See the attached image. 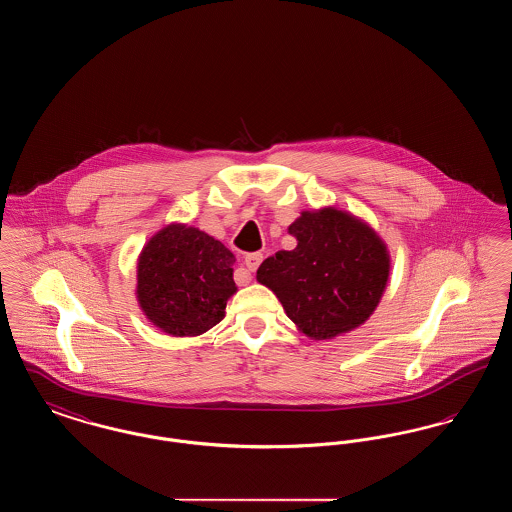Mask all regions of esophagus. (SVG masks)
Instances as JSON below:
<instances>
[{
	"mask_svg": "<svg viewBox=\"0 0 512 512\" xmlns=\"http://www.w3.org/2000/svg\"><path fill=\"white\" fill-rule=\"evenodd\" d=\"M261 261H263V255L261 253H249V255H245V267L247 270H251V272H255L259 265H261Z\"/></svg>",
	"mask_w": 512,
	"mask_h": 512,
	"instance_id": "esophagus-1",
	"label": "esophagus"
}]
</instances>
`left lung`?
Returning a JSON list of instances; mask_svg holds the SVG:
<instances>
[{
  "label": "left lung",
  "mask_w": 512,
  "mask_h": 512,
  "mask_svg": "<svg viewBox=\"0 0 512 512\" xmlns=\"http://www.w3.org/2000/svg\"><path fill=\"white\" fill-rule=\"evenodd\" d=\"M288 232L295 249L265 259L257 280L309 338L332 340L361 326L386 290V244L368 224L334 207L303 211Z\"/></svg>",
  "instance_id": "1"
}]
</instances>
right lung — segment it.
<instances>
[{
    "label": "right lung",
    "mask_w": 512,
    "mask_h": 512,
    "mask_svg": "<svg viewBox=\"0 0 512 512\" xmlns=\"http://www.w3.org/2000/svg\"><path fill=\"white\" fill-rule=\"evenodd\" d=\"M234 261L230 249L194 226H165L138 259L136 293L144 315L178 338L211 330L238 290Z\"/></svg>",
    "instance_id": "obj_1"
}]
</instances>
